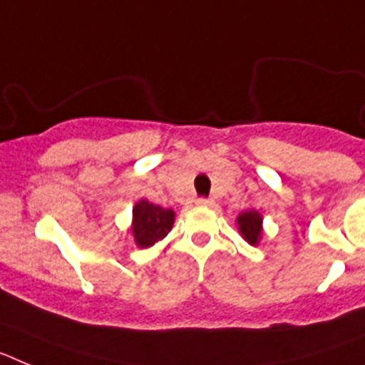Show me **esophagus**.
Here are the masks:
<instances>
[{"mask_svg": "<svg viewBox=\"0 0 365 365\" xmlns=\"http://www.w3.org/2000/svg\"><path fill=\"white\" fill-rule=\"evenodd\" d=\"M195 202H197V205L199 206H205V208H208V206H214V201H212V199H197V201H195Z\"/></svg>", "mask_w": 365, "mask_h": 365, "instance_id": "obj_1", "label": "esophagus"}]
</instances>
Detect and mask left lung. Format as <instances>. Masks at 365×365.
<instances>
[{"label": "left lung", "instance_id": "left-lung-1", "mask_svg": "<svg viewBox=\"0 0 365 365\" xmlns=\"http://www.w3.org/2000/svg\"><path fill=\"white\" fill-rule=\"evenodd\" d=\"M235 225H237V230H240L241 237L247 241L248 245L257 247L263 237V215L257 210H247L241 212L237 217H235Z\"/></svg>", "mask_w": 365, "mask_h": 365}]
</instances>
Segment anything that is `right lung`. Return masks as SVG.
I'll list each match as a JSON object with an SVG mask.
<instances>
[{
  "instance_id": "right-lung-1",
  "label": "right lung",
  "mask_w": 365,
  "mask_h": 365,
  "mask_svg": "<svg viewBox=\"0 0 365 365\" xmlns=\"http://www.w3.org/2000/svg\"><path fill=\"white\" fill-rule=\"evenodd\" d=\"M175 222V212L140 199L133 206L131 235L138 248H150L163 241Z\"/></svg>"
}]
</instances>
